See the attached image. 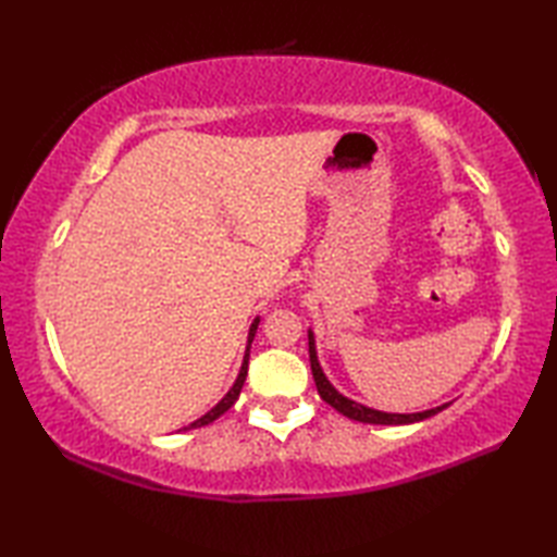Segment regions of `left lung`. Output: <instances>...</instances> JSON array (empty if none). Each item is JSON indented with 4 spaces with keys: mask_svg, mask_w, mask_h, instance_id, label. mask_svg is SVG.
Listing matches in <instances>:
<instances>
[{
    "mask_svg": "<svg viewBox=\"0 0 557 557\" xmlns=\"http://www.w3.org/2000/svg\"><path fill=\"white\" fill-rule=\"evenodd\" d=\"M309 357H311V373H313V381H315V387H318V395H321L330 407H335L342 413V417H347V419L361 421V423L399 425V423H417V421H423V419H431V417H435L437 411H443L445 407H449V405H443V407H435V409H429V411H419V413H385V411L369 409V407L359 405V401H351L347 397H342L337 389L330 385V381H327L323 369H321V363H318L315 345H313V335L311 333H309Z\"/></svg>",
    "mask_w": 557,
    "mask_h": 557,
    "instance_id": "8db88e82",
    "label": "left lung"
}]
</instances>
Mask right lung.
Here are the masks:
<instances>
[{
	"instance_id": "obj_1",
	"label": "right lung",
	"mask_w": 557,
	"mask_h": 557,
	"mask_svg": "<svg viewBox=\"0 0 557 557\" xmlns=\"http://www.w3.org/2000/svg\"><path fill=\"white\" fill-rule=\"evenodd\" d=\"M258 318L256 321L251 323V330H248V345H246V357H244V363H242V371H239V377H236V383L232 385V389L227 395H224L215 407H212L206 417H200L198 421H194V423H188L186 429H200V425H208V423H212L215 419H220L224 411H227L236 399H239V393H242V387H244V381H246V373H248V349H251V342H253V335H256V330H258Z\"/></svg>"
}]
</instances>
